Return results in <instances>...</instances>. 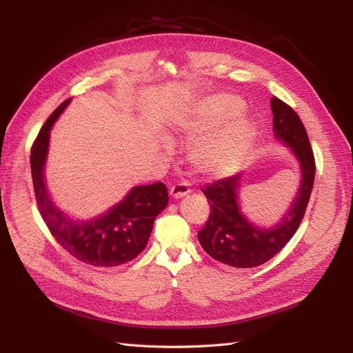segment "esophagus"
Returning a JSON list of instances; mask_svg holds the SVG:
<instances>
[{"instance_id": "obj_1", "label": "esophagus", "mask_w": 353, "mask_h": 353, "mask_svg": "<svg viewBox=\"0 0 353 353\" xmlns=\"http://www.w3.org/2000/svg\"><path fill=\"white\" fill-rule=\"evenodd\" d=\"M190 193V184L188 183H176L170 187V196L174 199H181Z\"/></svg>"}]
</instances>
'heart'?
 Instances as JSON below:
<instances>
[{"mask_svg":"<svg viewBox=\"0 0 353 353\" xmlns=\"http://www.w3.org/2000/svg\"><path fill=\"white\" fill-rule=\"evenodd\" d=\"M243 110L244 103L240 99L230 94H216L200 101L178 123V131L187 138L205 134L190 148L191 163L201 174L228 175L243 163L254 138L252 122L237 117Z\"/></svg>","mask_w":353,"mask_h":353,"instance_id":"1","label":"heart"}]
</instances>
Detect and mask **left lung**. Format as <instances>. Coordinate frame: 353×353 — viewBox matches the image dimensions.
<instances>
[{
  "label": "left lung",
  "mask_w": 353,
  "mask_h": 353,
  "mask_svg": "<svg viewBox=\"0 0 353 353\" xmlns=\"http://www.w3.org/2000/svg\"><path fill=\"white\" fill-rule=\"evenodd\" d=\"M275 137L293 148L302 170V184L284 219L270 230L252 225L240 213L237 193L240 175L222 178L201 188L210 212L203 228L197 232L205 252L222 263L236 268H254L270 261L294 236L305 216L315 179V157L301 117L290 105L274 97Z\"/></svg>",
  "instance_id": "8db88e82"
}]
</instances>
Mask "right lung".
Here are the masks:
<instances>
[{
	"instance_id": "right-lung-1",
	"label": "right lung",
	"mask_w": 353,
	"mask_h": 353,
	"mask_svg": "<svg viewBox=\"0 0 353 353\" xmlns=\"http://www.w3.org/2000/svg\"><path fill=\"white\" fill-rule=\"evenodd\" d=\"M70 99L63 101L42 125L30 148L32 181L38 210L51 236L73 258L92 266H117L132 261L147 245L156 216L168 201L163 183L134 187L126 197L104 215L88 222H74L57 209L44 184V163L50 130Z\"/></svg>"
}]
</instances>
